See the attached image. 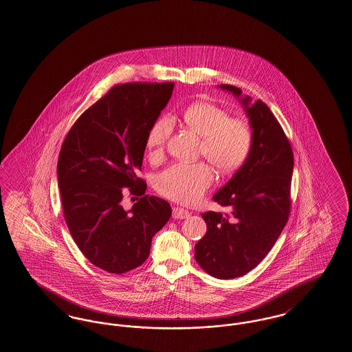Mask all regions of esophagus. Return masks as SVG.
<instances>
[{"instance_id": "obj_1", "label": "esophagus", "mask_w": 352, "mask_h": 352, "mask_svg": "<svg viewBox=\"0 0 352 352\" xmlns=\"http://www.w3.org/2000/svg\"><path fill=\"white\" fill-rule=\"evenodd\" d=\"M190 216V212L180 208V207H173L172 210V217L176 220H184V219H188Z\"/></svg>"}]
</instances>
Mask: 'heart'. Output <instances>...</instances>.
<instances>
[{
  "label": "heart",
  "mask_w": 352,
  "mask_h": 352,
  "mask_svg": "<svg viewBox=\"0 0 352 352\" xmlns=\"http://www.w3.org/2000/svg\"><path fill=\"white\" fill-rule=\"evenodd\" d=\"M182 118L189 130L201 136L199 154L221 173L235 171L245 161L251 149L250 127L208 102H197L184 111ZM173 123L163 116L151 126L146 148L151 160L161 158L171 135ZM213 182V173L206 163H175L155 179V188L163 197L182 204L201 201Z\"/></svg>",
  "instance_id": "heart-1"
}]
</instances>
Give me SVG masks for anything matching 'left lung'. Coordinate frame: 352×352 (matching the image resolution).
Listing matches in <instances>:
<instances>
[{
    "mask_svg": "<svg viewBox=\"0 0 352 352\" xmlns=\"http://www.w3.org/2000/svg\"><path fill=\"white\" fill-rule=\"evenodd\" d=\"M238 98L250 118L251 149L241 168L213 195L230 214L201 213L207 232L195 244V260L217 279L251 272L270 252L289 217L293 151L269 107L252 102L241 89L220 85Z\"/></svg>",
    "mask_w": 352,
    "mask_h": 352,
    "instance_id": "1",
    "label": "left lung"
}]
</instances>
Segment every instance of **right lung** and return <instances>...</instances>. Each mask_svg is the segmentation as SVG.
Listing matches in <instances>:
<instances>
[{
  "mask_svg": "<svg viewBox=\"0 0 352 352\" xmlns=\"http://www.w3.org/2000/svg\"><path fill=\"white\" fill-rule=\"evenodd\" d=\"M175 83H124L85 111L61 145L58 182L72 238L89 261L123 274L149 257L151 239L171 217L168 201L145 195L141 170L146 135ZM123 187L142 197L126 212Z\"/></svg>",
  "mask_w": 352,
  "mask_h": 352,
  "instance_id": "right-lung-1",
  "label": "right lung"
}]
</instances>
